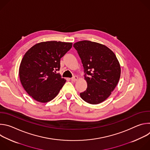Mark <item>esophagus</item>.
Instances as JSON below:
<instances>
[{
    "instance_id": "34e87169",
    "label": "esophagus",
    "mask_w": 150,
    "mask_h": 150,
    "mask_svg": "<svg viewBox=\"0 0 150 150\" xmlns=\"http://www.w3.org/2000/svg\"><path fill=\"white\" fill-rule=\"evenodd\" d=\"M78 79V77L77 76H74L71 78V80L72 81H76Z\"/></svg>"
}]
</instances>
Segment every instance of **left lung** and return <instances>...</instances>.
I'll use <instances>...</instances> for the list:
<instances>
[{
  "instance_id": "obj_1",
  "label": "left lung",
  "mask_w": 150,
  "mask_h": 150,
  "mask_svg": "<svg viewBox=\"0 0 150 150\" xmlns=\"http://www.w3.org/2000/svg\"><path fill=\"white\" fill-rule=\"evenodd\" d=\"M74 47L81 59L87 88L80 93L81 98L97 104L108 98L119 81L121 69L115 54L109 47L88 40L75 42Z\"/></svg>"
}]
</instances>
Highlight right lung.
Returning <instances> with one entry per match:
<instances>
[{
  "mask_svg": "<svg viewBox=\"0 0 150 150\" xmlns=\"http://www.w3.org/2000/svg\"><path fill=\"white\" fill-rule=\"evenodd\" d=\"M72 47V42H40L24 54L19 68L20 81L25 91L40 103H47L59 94L66 82L56 71L60 60Z\"/></svg>",
  "mask_w": 150,
  "mask_h": 150,
  "instance_id": "1",
  "label": "right lung"
}]
</instances>
